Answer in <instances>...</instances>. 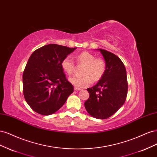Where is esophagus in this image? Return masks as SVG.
Masks as SVG:
<instances>
[{"label":"esophagus","mask_w":157,"mask_h":157,"mask_svg":"<svg viewBox=\"0 0 157 157\" xmlns=\"http://www.w3.org/2000/svg\"><path fill=\"white\" fill-rule=\"evenodd\" d=\"M75 91H79V90H81V89L77 88V87H75Z\"/></svg>","instance_id":"obj_1"}]
</instances>
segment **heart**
Returning a JSON list of instances; mask_svg holds the SVG:
<instances>
[{
    "label": "heart",
    "instance_id": "b5f03b06",
    "mask_svg": "<svg viewBox=\"0 0 157 157\" xmlns=\"http://www.w3.org/2000/svg\"><path fill=\"white\" fill-rule=\"evenodd\" d=\"M76 63L78 66H83L81 69L82 76H73L69 81L74 86L78 88L88 86L93 82H98L105 75L107 63L105 59L101 57L96 58L94 54L89 52H82L76 56ZM61 67L69 75L75 71L76 66L70 56H66L61 61Z\"/></svg>",
    "mask_w": 157,
    "mask_h": 157
}]
</instances>
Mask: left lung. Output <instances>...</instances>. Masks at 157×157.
<instances>
[{
    "mask_svg": "<svg viewBox=\"0 0 157 157\" xmlns=\"http://www.w3.org/2000/svg\"><path fill=\"white\" fill-rule=\"evenodd\" d=\"M107 63L105 75L93 87L88 88L90 97L84 106L90 115L106 119L124 103L128 93L126 70L121 59L111 52L99 49Z\"/></svg>",
    "mask_w": 157,
    "mask_h": 157,
    "instance_id": "left-lung-1",
    "label": "left lung"
}]
</instances>
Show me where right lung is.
Masks as SVG:
<instances>
[{"label": "right lung", "mask_w": 157, "mask_h": 157, "mask_svg": "<svg viewBox=\"0 0 157 157\" xmlns=\"http://www.w3.org/2000/svg\"><path fill=\"white\" fill-rule=\"evenodd\" d=\"M76 48L50 44L31 55L23 73V92L33 111L42 115L53 114L73 92L61 63Z\"/></svg>", "instance_id": "right-lung-1"}]
</instances>
